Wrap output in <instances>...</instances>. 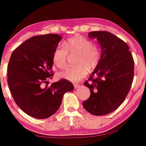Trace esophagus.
<instances>
[{"label": "esophagus", "mask_w": 146, "mask_h": 146, "mask_svg": "<svg viewBox=\"0 0 146 146\" xmlns=\"http://www.w3.org/2000/svg\"><path fill=\"white\" fill-rule=\"evenodd\" d=\"M80 85L79 84H74V87L75 88H80Z\"/></svg>", "instance_id": "34e87169"}]
</instances>
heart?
I'll return each mask as SVG.
<instances>
[{
  "mask_svg": "<svg viewBox=\"0 0 146 146\" xmlns=\"http://www.w3.org/2000/svg\"><path fill=\"white\" fill-rule=\"evenodd\" d=\"M68 52L78 54L75 68H70L61 72L60 76L72 82H78L87 75L88 70L92 71L97 66L100 60V51L92 41L82 36H75L56 47L53 55L54 62L63 69L67 64Z\"/></svg>",
  "mask_w": 146,
  "mask_h": 146,
  "instance_id": "obj_1",
  "label": "heart"
}]
</instances>
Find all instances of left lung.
Instances as JSON below:
<instances>
[{"label":"left lung","instance_id":"8db88e82","mask_svg":"<svg viewBox=\"0 0 146 146\" xmlns=\"http://www.w3.org/2000/svg\"><path fill=\"white\" fill-rule=\"evenodd\" d=\"M96 38L101 48L97 66L84 82L90 90L88 99L83 107L89 113L104 115L115 110L123 103L132 85L134 60L127 44L107 31L88 33Z\"/></svg>","mask_w":146,"mask_h":146}]
</instances>
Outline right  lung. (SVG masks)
Wrapping results in <instances>:
<instances>
[{
    "mask_svg": "<svg viewBox=\"0 0 146 146\" xmlns=\"http://www.w3.org/2000/svg\"><path fill=\"white\" fill-rule=\"evenodd\" d=\"M62 37L57 34L33 36L12 53L7 66V83L17 106L30 116L45 119L58 110L64 93L73 84L61 79L43 86L52 78L54 52Z\"/></svg>",
    "mask_w": 146,
    "mask_h": 146,
    "instance_id": "1",
    "label": "right lung"
}]
</instances>
